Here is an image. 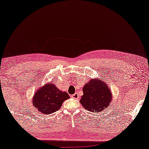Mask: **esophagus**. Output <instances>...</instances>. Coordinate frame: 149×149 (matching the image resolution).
<instances>
[{
    "label": "esophagus",
    "mask_w": 149,
    "mask_h": 149,
    "mask_svg": "<svg viewBox=\"0 0 149 149\" xmlns=\"http://www.w3.org/2000/svg\"><path fill=\"white\" fill-rule=\"evenodd\" d=\"M71 97H72L73 98H75V99H77V98H79V94L78 93H74V94H72V95L71 96Z\"/></svg>",
    "instance_id": "1"
}]
</instances>
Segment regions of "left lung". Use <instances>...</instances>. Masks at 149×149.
Listing matches in <instances>:
<instances>
[{
  "label": "left lung",
  "instance_id": "8db88e82",
  "mask_svg": "<svg viewBox=\"0 0 149 149\" xmlns=\"http://www.w3.org/2000/svg\"><path fill=\"white\" fill-rule=\"evenodd\" d=\"M84 95L80 103L85 109L92 112H100L105 109L112 100L111 91L107 84L98 79H92L83 88Z\"/></svg>",
  "mask_w": 149,
  "mask_h": 149
}]
</instances>
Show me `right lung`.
I'll return each instance as SVG.
<instances>
[{
	"label": "right lung",
	"mask_w": 149,
	"mask_h": 149,
	"mask_svg": "<svg viewBox=\"0 0 149 149\" xmlns=\"http://www.w3.org/2000/svg\"><path fill=\"white\" fill-rule=\"evenodd\" d=\"M69 98L67 92L59 90L55 84H47L37 90L33 98L32 105L39 112L51 114L59 109Z\"/></svg>",
	"instance_id": "add662e5"
}]
</instances>
